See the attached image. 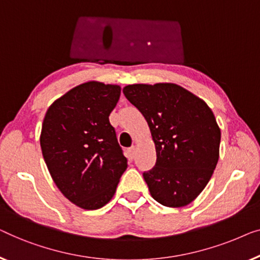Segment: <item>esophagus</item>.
Wrapping results in <instances>:
<instances>
[{
  "label": "esophagus",
  "instance_id": "obj_1",
  "mask_svg": "<svg viewBox=\"0 0 260 260\" xmlns=\"http://www.w3.org/2000/svg\"><path fill=\"white\" fill-rule=\"evenodd\" d=\"M135 152H137V148H135L134 146H133V147L128 148V151H127V153H128V158L131 160H133L135 158Z\"/></svg>",
  "mask_w": 260,
  "mask_h": 260
}]
</instances>
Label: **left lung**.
<instances>
[{"instance_id": "8db88e82", "label": "left lung", "mask_w": 260, "mask_h": 260, "mask_svg": "<svg viewBox=\"0 0 260 260\" xmlns=\"http://www.w3.org/2000/svg\"><path fill=\"white\" fill-rule=\"evenodd\" d=\"M122 92L144 115L155 145V166L142 174L153 199L167 207L192 203L219 159L221 133L212 109L175 83H137Z\"/></svg>"}]
</instances>
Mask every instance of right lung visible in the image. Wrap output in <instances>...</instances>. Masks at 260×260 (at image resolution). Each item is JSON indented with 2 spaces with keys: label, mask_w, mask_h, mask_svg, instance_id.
<instances>
[{
  "label": "right lung",
  "mask_w": 260,
  "mask_h": 260,
  "mask_svg": "<svg viewBox=\"0 0 260 260\" xmlns=\"http://www.w3.org/2000/svg\"><path fill=\"white\" fill-rule=\"evenodd\" d=\"M121 87L88 81L49 106L40 145L54 182L69 202L83 210L109 203L127 159L109 123Z\"/></svg>",
  "instance_id": "add662e5"
}]
</instances>
